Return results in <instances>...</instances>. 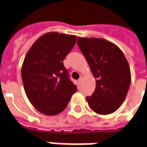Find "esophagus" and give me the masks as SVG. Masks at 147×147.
Listing matches in <instances>:
<instances>
[{"instance_id":"1","label":"esophagus","mask_w":147,"mask_h":147,"mask_svg":"<svg viewBox=\"0 0 147 147\" xmlns=\"http://www.w3.org/2000/svg\"><path fill=\"white\" fill-rule=\"evenodd\" d=\"M82 82H83V78H82V77H81V78L78 80V84H79V86H81V85H82Z\"/></svg>"}]
</instances>
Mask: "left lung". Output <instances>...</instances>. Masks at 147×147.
Listing matches in <instances>:
<instances>
[{
    "label": "left lung",
    "mask_w": 147,
    "mask_h": 147,
    "mask_svg": "<svg viewBox=\"0 0 147 147\" xmlns=\"http://www.w3.org/2000/svg\"><path fill=\"white\" fill-rule=\"evenodd\" d=\"M77 45L90 65L96 90L86 96L89 107L100 115L116 111L124 101L131 84V71L123 52L107 40L77 38Z\"/></svg>",
    "instance_id": "left-lung-1"
}]
</instances>
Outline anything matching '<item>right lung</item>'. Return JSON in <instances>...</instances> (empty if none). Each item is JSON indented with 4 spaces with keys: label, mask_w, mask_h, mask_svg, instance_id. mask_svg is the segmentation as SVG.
I'll return each mask as SVG.
<instances>
[{
    "label": "right lung",
    "mask_w": 147,
    "mask_h": 147,
    "mask_svg": "<svg viewBox=\"0 0 147 147\" xmlns=\"http://www.w3.org/2000/svg\"><path fill=\"white\" fill-rule=\"evenodd\" d=\"M76 36L49 32L35 41L24 59L22 78L30 103L40 113L54 116L65 109L77 90L63 61Z\"/></svg>",
    "instance_id": "right-lung-1"
}]
</instances>
